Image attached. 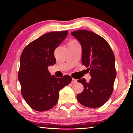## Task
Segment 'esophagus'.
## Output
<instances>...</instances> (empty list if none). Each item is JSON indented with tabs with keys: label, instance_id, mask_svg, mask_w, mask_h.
I'll list each match as a JSON object with an SVG mask.
<instances>
[{
	"label": "esophagus",
	"instance_id": "1",
	"mask_svg": "<svg viewBox=\"0 0 133 133\" xmlns=\"http://www.w3.org/2000/svg\"><path fill=\"white\" fill-rule=\"evenodd\" d=\"M77 80L75 79V78H72V80H71V83L72 84H73V83H77Z\"/></svg>",
	"mask_w": 133,
	"mask_h": 133
}]
</instances>
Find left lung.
<instances>
[{"label":"left lung","mask_w":133,"mask_h":133,"mask_svg":"<svg viewBox=\"0 0 133 133\" xmlns=\"http://www.w3.org/2000/svg\"><path fill=\"white\" fill-rule=\"evenodd\" d=\"M81 44L82 62L88 67L91 78L87 82L84 78L77 80L84 90L77 95L81 104L91 108L102 106L113 91L116 77L115 57L110 45L102 37L88 30L71 33Z\"/></svg>","instance_id":"8db88e82"}]
</instances>
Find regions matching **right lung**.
I'll use <instances>...</instances> for the list:
<instances>
[{"label": "right lung", "mask_w": 133, "mask_h": 133, "mask_svg": "<svg viewBox=\"0 0 133 133\" xmlns=\"http://www.w3.org/2000/svg\"><path fill=\"white\" fill-rule=\"evenodd\" d=\"M67 34V30L46 33L30 42L22 51L18 80L22 96L36 111L53 108L57 104L60 90L71 82L70 76L57 78L48 69L56 63L54 51Z\"/></svg>", "instance_id": "obj_1"}]
</instances>
